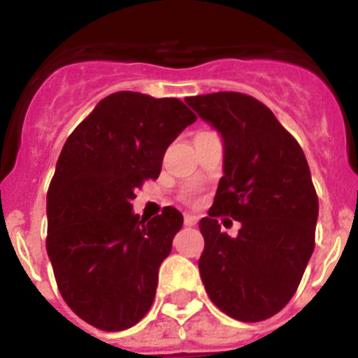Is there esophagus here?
Instances as JSON below:
<instances>
[{
  "label": "esophagus",
  "instance_id": "34e87169",
  "mask_svg": "<svg viewBox=\"0 0 358 358\" xmlns=\"http://www.w3.org/2000/svg\"><path fill=\"white\" fill-rule=\"evenodd\" d=\"M195 224H197V217H195V215L186 213L185 215V226L192 227V226H195Z\"/></svg>",
  "mask_w": 358,
  "mask_h": 358
}]
</instances>
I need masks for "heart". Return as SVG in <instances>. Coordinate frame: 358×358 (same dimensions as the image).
Returning <instances> with one entry per match:
<instances>
[{"mask_svg": "<svg viewBox=\"0 0 358 358\" xmlns=\"http://www.w3.org/2000/svg\"><path fill=\"white\" fill-rule=\"evenodd\" d=\"M199 186H189V188H186L185 192L181 194V201L188 202V204H194V202H197L199 199Z\"/></svg>", "mask_w": 358, "mask_h": 358, "instance_id": "b5f03b06", "label": "heart"}]
</instances>
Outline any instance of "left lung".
I'll return each mask as SVG.
<instances>
[{
  "label": "left lung",
  "instance_id": "left-lung-1",
  "mask_svg": "<svg viewBox=\"0 0 358 358\" xmlns=\"http://www.w3.org/2000/svg\"><path fill=\"white\" fill-rule=\"evenodd\" d=\"M222 134L224 176L199 222L202 283L229 317L258 322L296 294L315 248L319 201L303 148L260 100L235 91L186 98ZM243 224L229 237L216 220Z\"/></svg>",
  "mask_w": 358,
  "mask_h": 358
}]
</instances>
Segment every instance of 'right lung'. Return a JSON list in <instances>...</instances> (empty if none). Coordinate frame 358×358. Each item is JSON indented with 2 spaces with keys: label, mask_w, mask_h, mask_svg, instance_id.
Wrapping results in <instances>:
<instances>
[{
  "label": "right lung",
  "mask_w": 358,
  "mask_h": 358,
  "mask_svg": "<svg viewBox=\"0 0 358 358\" xmlns=\"http://www.w3.org/2000/svg\"><path fill=\"white\" fill-rule=\"evenodd\" d=\"M195 120L179 98L118 91L62 147L46 201V251L64 301L98 330H127L154 303L182 215L166 206L147 220L131 201L159 177L169 145Z\"/></svg>",
  "instance_id": "obj_1"
}]
</instances>
